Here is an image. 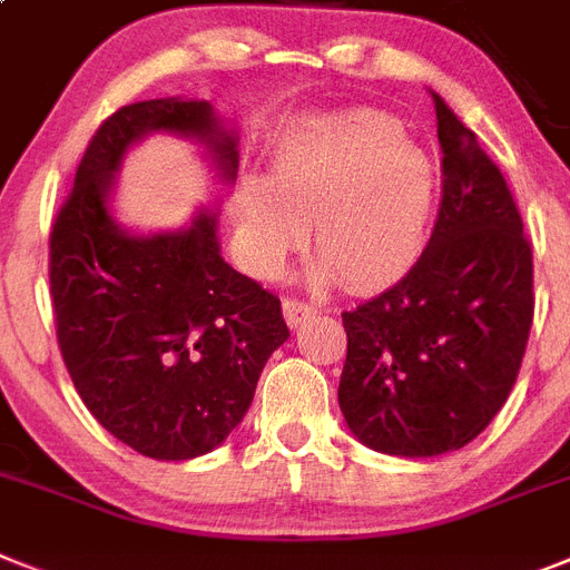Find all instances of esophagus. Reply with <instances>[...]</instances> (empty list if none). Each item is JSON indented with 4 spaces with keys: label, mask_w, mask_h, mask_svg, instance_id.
<instances>
[{
    "label": "esophagus",
    "mask_w": 570,
    "mask_h": 570,
    "mask_svg": "<svg viewBox=\"0 0 570 570\" xmlns=\"http://www.w3.org/2000/svg\"><path fill=\"white\" fill-rule=\"evenodd\" d=\"M318 313L315 304H307V301L301 298H284V318L289 327H298L301 322H307L309 315Z\"/></svg>",
    "instance_id": "34e87169"
}]
</instances>
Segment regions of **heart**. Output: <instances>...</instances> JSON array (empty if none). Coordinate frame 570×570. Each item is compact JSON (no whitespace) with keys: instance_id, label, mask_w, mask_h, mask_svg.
I'll return each instance as SVG.
<instances>
[{"instance_id":"obj_1","label":"heart","mask_w":570,"mask_h":570,"mask_svg":"<svg viewBox=\"0 0 570 570\" xmlns=\"http://www.w3.org/2000/svg\"><path fill=\"white\" fill-rule=\"evenodd\" d=\"M440 176L403 127L376 112L318 118L272 150L269 179L243 176L237 190L248 263L277 275L315 223L322 275L353 289H380L423 255Z\"/></svg>"}]
</instances>
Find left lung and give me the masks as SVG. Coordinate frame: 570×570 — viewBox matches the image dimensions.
<instances>
[{
  "mask_svg": "<svg viewBox=\"0 0 570 570\" xmlns=\"http://www.w3.org/2000/svg\"><path fill=\"white\" fill-rule=\"evenodd\" d=\"M443 199L432 240L376 298L342 313L344 423L382 455L463 449L507 403L533 324V248L495 161L434 95Z\"/></svg>",
  "mask_w": 570,
  "mask_h": 570,
  "instance_id": "1",
  "label": "left lung"
}]
</instances>
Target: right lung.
<instances>
[{"label": "right lung", "instance_id": "obj_1", "mask_svg": "<svg viewBox=\"0 0 570 570\" xmlns=\"http://www.w3.org/2000/svg\"><path fill=\"white\" fill-rule=\"evenodd\" d=\"M150 132L194 138L223 185L237 179V136L208 100H138L112 112L51 226V301L60 353L92 417L141 455L190 461L246 417L289 330L277 295L219 255L217 205L179 232L132 234L112 217L124 156Z\"/></svg>", "mask_w": 570, "mask_h": 570}]
</instances>
